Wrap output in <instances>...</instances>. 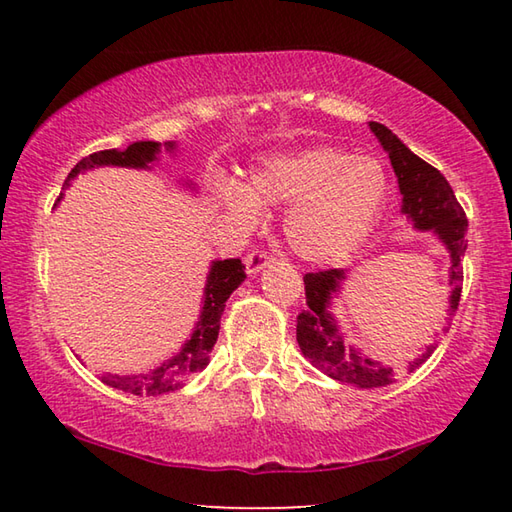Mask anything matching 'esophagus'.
I'll use <instances>...</instances> for the list:
<instances>
[{
	"label": "esophagus",
	"mask_w": 512,
	"mask_h": 512,
	"mask_svg": "<svg viewBox=\"0 0 512 512\" xmlns=\"http://www.w3.org/2000/svg\"><path fill=\"white\" fill-rule=\"evenodd\" d=\"M273 257L266 255L264 250H253V253L246 255V271L248 275H257L259 271H264L266 266H271Z\"/></svg>",
	"instance_id": "obj_1"
}]
</instances>
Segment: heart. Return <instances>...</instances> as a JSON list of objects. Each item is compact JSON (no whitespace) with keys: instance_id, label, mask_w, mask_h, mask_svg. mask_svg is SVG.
<instances>
[{"instance_id":"heart-1","label":"heart","mask_w":512,"mask_h":512,"mask_svg":"<svg viewBox=\"0 0 512 512\" xmlns=\"http://www.w3.org/2000/svg\"><path fill=\"white\" fill-rule=\"evenodd\" d=\"M391 183L372 155L311 146L264 158L248 185L221 180L216 198L237 221H262L264 205H289L284 239L311 264H332L357 250L384 212Z\"/></svg>"}]
</instances>
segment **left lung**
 <instances>
[{
	"mask_svg": "<svg viewBox=\"0 0 512 512\" xmlns=\"http://www.w3.org/2000/svg\"><path fill=\"white\" fill-rule=\"evenodd\" d=\"M370 131L391 158L402 194V214L415 230L433 232L449 253V318L456 314L463 289V255L467 250V219L458 205L454 189L449 187L443 173L418 158L409 146L384 124L370 121ZM345 282L343 268L307 273L305 293L309 309L298 316L296 339L305 359L341 384L354 388H379L393 384L397 370L363 354L357 345L348 343L341 332L339 320L332 311V300ZM447 332V329H445ZM433 345H427L413 361H406V370L413 372L431 357Z\"/></svg>",
	"mask_w": 512,
	"mask_h": 512,
	"instance_id": "8db88e82",
	"label": "left lung"
}]
</instances>
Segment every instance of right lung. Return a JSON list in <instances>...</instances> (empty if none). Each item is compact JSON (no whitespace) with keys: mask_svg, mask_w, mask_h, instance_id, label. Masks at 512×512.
I'll list each match as a JSON object with an SVG mask.
<instances>
[{"mask_svg":"<svg viewBox=\"0 0 512 512\" xmlns=\"http://www.w3.org/2000/svg\"><path fill=\"white\" fill-rule=\"evenodd\" d=\"M176 153V142H133L126 149H110L92 153L90 158H83L76 167L69 171V176L63 185V192L72 185V180L79 173L99 169V167H126V169H151L153 162H158L160 151ZM185 189L196 192V185L192 180L180 183ZM65 194L58 196V203L63 201ZM246 280V266L241 259H214L207 271L205 289H203V307L201 316H198L196 325L189 334V339L183 343L178 354L171 359L160 363L158 368L151 372H140V375H101V381L117 391L133 393V395H164L183 388L194 372L203 370L210 361V352L214 348L216 339H219L221 329V316L228 302L230 293L235 291L241 282Z\"/></svg>","mask_w":512,"mask_h":512,"instance_id":"right-lung-1","label":"right lung"}]
</instances>
